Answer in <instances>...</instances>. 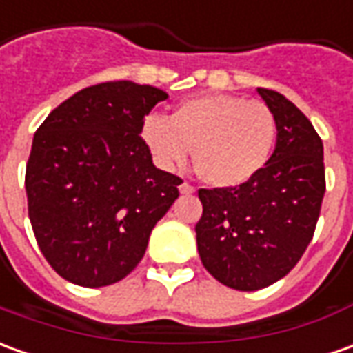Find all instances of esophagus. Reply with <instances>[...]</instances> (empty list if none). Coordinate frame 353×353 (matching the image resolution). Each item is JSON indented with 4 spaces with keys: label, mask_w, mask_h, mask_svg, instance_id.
<instances>
[{
    "label": "esophagus",
    "mask_w": 353,
    "mask_h": 353,
    "mask_svg": "<svg viewBox=\"0 0 353 353\" xmlns=\"http://www.w3.org/2000/svg\"><path fill=\"white\" fill-rule=\"evenodd\" d=\"M179 193H181V195H191V193H195V187L189 185V183L183 181V183L179 185Z\"/></svg>",
    "instance_id": "1"
}]
</instances>
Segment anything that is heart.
<instances>
[{"instance_id":"1","label":"heart","mask_w":353,"mask_h":353,"mask_svg":"<svg viewBox=\"0 0 353 353\" xmlns=\"http://www.w3.org/2000/svg\"><path fill=\"white\" fill-rule=\"evenodd\" d=\"M276 133L267 104L232 94L189 98L172 117L150 112L139 127L157 166H183L193 148L196 174L212 187L243 185L257 176L274 150Z\"/></svg>"}]
</instances>
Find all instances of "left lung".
<instances>
[{
	"label": "left lung",
	"mask_w": 353,
	"mask_h": 353,
	"mask_svg": "<svg viewBox=\"0 0 353 353\" xmlns=\"http://www.w3.org/2000/svg\"><path fill=\"white\" fill-rule=\"evenodd\" d=\"M276 117L267 166L239 187L199 189L196 249L224 286L253 292L284 278L305 253L325 196L323 141L296 104L257 88Z\"/></svg>",
	"instance_id": "left-lung-1"
}]
</instances>
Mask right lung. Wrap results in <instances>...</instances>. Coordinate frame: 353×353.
<instances>
[{"mask_svg": "<svg viewBox=\"0 0 353 353\" xmlns=\"http://www.w3.org/2000/svg\"><path fill=\"white\" fill-rule=\"evenodd\" d=\"M133 81L79 90L32 139L25 187L46 261L77 286L102 288L141 263L181 179L158 170L141 141L143 117L166 100Z\"/></svg>", "mask_w": 353, "mask_h": 353, "instance_id": "1", "label": "right lung"}]
</instances>
